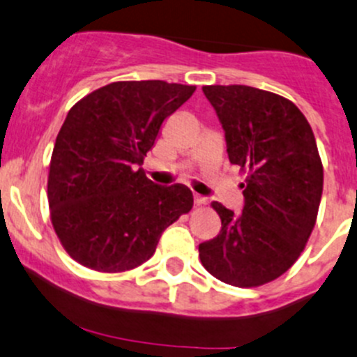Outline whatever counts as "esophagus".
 <instances>
[{
	"mask_svg": "<svg viewBox=\"0 0 357 357\" xmlns=\"http://www.w3.org/2000/svg\"><path fill=\"white\" fill-rule=\"evenodd\" d=\"M194 203H196V204H206L208 199L204 196H201V194H194Z\"/></svg>",
	"mask_w": 357,
	"mask_h": 357,
	"instance_id": "1",
	"label": "esophagus"
}]
</instances>
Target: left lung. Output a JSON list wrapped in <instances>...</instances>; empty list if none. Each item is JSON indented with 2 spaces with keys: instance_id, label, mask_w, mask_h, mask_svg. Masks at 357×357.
<instances>
[{
  "instance_id": "obj_1",
  "label": "left lung",
  "mask_w": 357,
  "mask_h": 357,
  "mask_svg": "<svg viewBox=\"0 0 357 357\" xmlns=\"http://www.w3.org/2000/svg\"><path fill=\"white\" fill-rule=\"evenodd\" d=\"M203 93L224 128L229 161L246 180L241 213L211 203L222 229L199 245L201 264L232 287H260L294 266L316 224L323 192L316 139L281 95L245 84H211Z\"/></svg>"
}]
</instances>
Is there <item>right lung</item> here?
Listing matches in <instances>:
<instances>
[{
	"instance_id": "obj_1",
	"label": "right lung",
	"mask_w": 357,
	"mask_h": 357,
	"mask_svg": "<svg viewBox=\"0 0 357 357\" xmlns=\"http://www.w3.org/2000/svg\"><path fill=\"white\" fill-rule=\"evenodd\" d=\"M196 86L118 81L73 105L48 175L52 224L66 252L100 273L139 267L168 225L192 208L182 183L158 185L140 168L165 119Z\"/></svg>"
}]
</instances>
